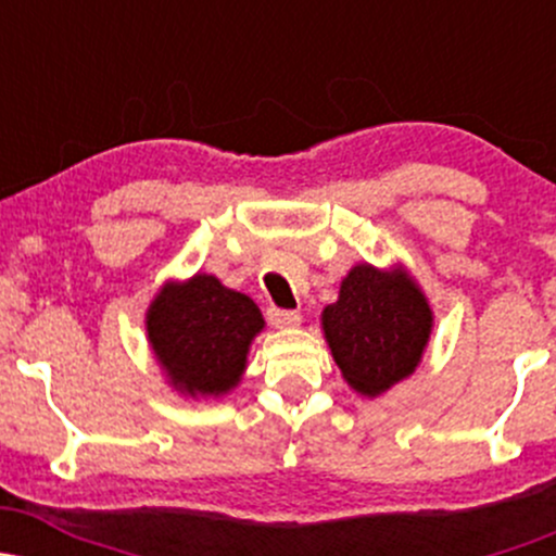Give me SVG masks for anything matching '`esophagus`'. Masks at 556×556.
Here are the masks:
<instances>
[{
	"label": "esophagus",
	"instance_id": "obj_1",
	"mask_svg": "<svg viewBox=\"0 0 556 556\" xmlns=\"http://www.w3.org/2000/svg\"><path fill=\"white\" fill-rule=\"evenodd\" d=\"M266 316H269V321L274 324V327H279V329H290V327H298V324H300L298 311L269 308V311H266Z\"/></svg>",
	"mask_w": 556,
	"mask_h": 556
}]
</instances>
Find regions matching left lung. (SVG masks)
Segmentation results:
<instances>
[{"label": "left lung", "instance_id": "1", "mask_svg": "<svg viewBox=\"0 0 556 556\" xmlns=\"http://www.w3.org/2000/svg\"><path fill=\"white\" fill-rule=\"evenodd\" d=\"M321 329L342 379L358 394L379 397L416 374L433 311L405 266L358 264L342 279L340 298L321 311Z\"/></svg>", "mask_w": 556, "mask_h": 556}]
</instances>
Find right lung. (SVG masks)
I'll return each instance as SVG.
<instances>
[{
    "mask_svg": "<svg viewBox=\"0 0 556 556\" xmlns=\"http://www.w3.org/2000/svg\"><path fill=\"white\" fill-rule=\"evenodd\" d=\"M266 321L258 305L214 274L159 287L146 311V337L169 387L185 397H222L242 381L248 353Z\"/></svg>",
    "mask_w": 556,
    "mask_h": 556,
    "instance_id": "right-lung-1",
    "label": "right lung"
}]
</instances>
